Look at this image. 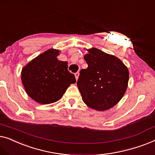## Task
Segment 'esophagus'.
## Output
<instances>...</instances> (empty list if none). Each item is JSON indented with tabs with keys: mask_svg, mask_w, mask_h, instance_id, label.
<instances>
[{
	"mask_svg": "<svg viewBox=\"0 0 155 155\" xmlns=\"http://www.w3.org/2000/svg\"><path fill=\"white\" fill-rule=\"evenodd\" d=\"M75 77H76V79H78V76H79V72H77V73H75Z\"/></svg>",
	"mask_w": 155,
	"mask_h": 155,
	"instance_id": "34e87169",
	"label": "esophagus"
}]
</instances>
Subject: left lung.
Masks as SVG:
<instances>
[{
	"mask_svg": "<svg viewBox=\"0 0 155 155\" xmlns=\"http://www.w3.org/2000/svg\"><path fill=\"white\" fill-rule=\"evenodd\" d=\"M84 56L88 68L81 69L77 86L88 107L104 111L119 102L128 86L129 73L117 57L91 48Z\"/></svg>",
	"mask_w": 155,
	"mask_h": 155,
	"instance_id": "8db88e82",
	"label": "left lung"
}]
</instances>
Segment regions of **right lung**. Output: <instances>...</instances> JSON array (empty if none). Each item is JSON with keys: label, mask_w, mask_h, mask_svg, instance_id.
I'll use <instances>...</instances> for the list:
<instances>
[{"label": "right lung", "mask_w": 155, "mask_h": 155, "mask_svg": "<svg viewBox=\"0 0 155 155\" xmlns=\"http://www.w3.org/2000/svg\"><path fill=\"white\" fill-rule=\"evenodd\" d=\"M58 50L50 49L31 60L21 71V81L30 97L41 104L60 100L69 85L76 83L67 62L58 60Z\"/></svg>", "instance_id": "right-lung-1"}]
</instances>
